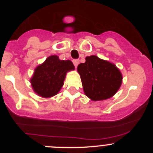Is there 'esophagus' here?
I'll return each instance as SVG.
<instances>
[{
    "label": "esophagus",
    "mask_w": 153,
    "mask_h": 153,
    "mask_svg": "<svg viewBox=\"0 0 153 153\" xmlns=\"http://www.w3.org/2000/svg\"><path fill=\"white\" fill-rule=\"evenodd\" d=\"M73 62L75 68H77V66H78V65L79 64V59H73Z\"/></svg>",
    "instance_id": "1"
}]
</instances>
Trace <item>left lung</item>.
Wrapping results in <instances>:
<instances>
[{"instance_id":"8db88e82","label":"left lung","mask_w":153,"mask_h":153,"mask_svg":"<svg viewBox=\"0 0 153 153\" xmlns=\"http://www.w3.org/2000/svg\"><path fill=\"white\" fill-rule=\"evenodd\" d=\"M83 91L92 101H103L112 97L122 82V75L113 63L96 55L85 57V62L77 68Z\"/></svg>"}]
</instances>
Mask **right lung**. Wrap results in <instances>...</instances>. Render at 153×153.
Segmentation results:
<instances>
[{
	"mask_svg": "<svg viewBox=\"0 0 153 153\" xmlns=\"http://www.w3.org/2000/svg\"><path fill=\"white\" fill-rule=\"evenodd\" d=\"M74 69L71 60H60L58 56H50L35 68L30 80L33 90L43 98L55 96L62 88L66 73Z\"/></svg>",
	"mask_w": 153,
	"mask_h": 153,
	"instance_id": "right-lung-1",
	"label": "right lung"
}]
</instances>
